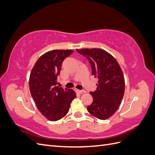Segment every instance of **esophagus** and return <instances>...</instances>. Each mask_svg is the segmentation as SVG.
<instances>
[{"mask_svg":"<svg viewBox=\"0 0 155 155\" xmlns=\"http://www.w3.org/2000/svg\"><path fill=\"white\" fill-rule=\"evenodd\" d=\"M77 92H79V93H80V94H81V93H85L86 92V91H84V90H77Z\"/></svg>","mask_w":155,"mask_h":155,"instance_id":"34e87169","label":"esophagus"}]
</instances>
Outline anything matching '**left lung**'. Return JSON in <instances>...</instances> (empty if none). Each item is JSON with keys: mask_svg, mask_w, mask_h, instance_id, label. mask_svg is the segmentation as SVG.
Segmentation results:
<instances>
[{"mask_svg": "<svg viewBox=\"0 0 155 155\" xmlns=\"http://www.w3.org/2000/svg\"><path fill=\"white\" fill-rule=\"evenodd\" d=\"M76 51L86 57L92 74L97 78V88L90 92L93 102L87 107L89 113L100 120H107L118 109L125 92V79L116 59L100 48H83Z\"/></svg>", "mask_w": 155, "mask_h": 155, "instance_id": "obj_1", "label": "left lung"}]
</instances>
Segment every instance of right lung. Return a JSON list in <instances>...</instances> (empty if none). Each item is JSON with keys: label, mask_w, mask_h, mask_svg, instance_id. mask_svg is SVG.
I'll list each match as a JSON object with an SVG mask.
<instances>
[{"label": "right lung", "mask_w": 155, "mask_h": 155, "mask_svg": "<svg viewBox=\"0 0 155 155\" xmlns=\"http://www.w3.org/2000/svg\"><path fill=\"white\" fill-rule=\"evenodd\" d=\"M72 50H54L42 55L33 67L29 78L31 95L37 109L48 120L58 121L67 115L76 94L73 89L57 85L64 59Z\"/></svg>", "instance_id": "obj_1"}]
</instances>
